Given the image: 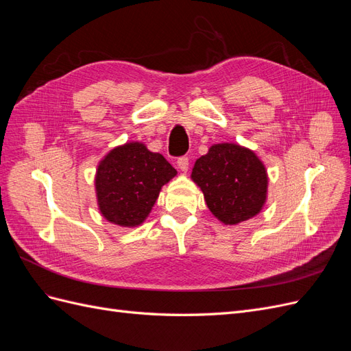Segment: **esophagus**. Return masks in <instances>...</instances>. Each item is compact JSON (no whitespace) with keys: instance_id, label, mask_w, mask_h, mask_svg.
<instances>
[{"instance_id":"obj_1","label":"esophagus","mask_w":351,"mask_h":351,"mask_svg":"<svg viewBox=\"0 0 351 351\" xmlns=\"http://www.w3.org/2000/svg\"><path fill=\"white\" fill-rule=\"evenodd\" d=\"M177 167L180 168V171L186 173L187 169H189V158H186V156L178 158V159H177Z\"/></svg>"}]
</instances>
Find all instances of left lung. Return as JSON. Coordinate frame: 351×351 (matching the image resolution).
Listing matches in <instances>:
<instances>
[{
  "instance_id": "8db88e82",
  "label": "left lung",
  "mask_w": 351,
  "mask_h": 351,
  "mask_svg": "<svg viewBox=\"0 0 351 351\" xmlns=\"http://www.w3.org/2000/svg\"><path fill=\"white\" fill-rule=\"evenodd\" d=\"M192 180L205 202L226 226L258 215L268 193V174L258 155L237 143H217L196 159Z\"/></svg>"
}]
</instances>
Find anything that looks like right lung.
Masks as SVG:
<instances>
[{
  "label": "right lung",
  "mask_w": 351,
  "mask_h": 351,
  "mask_svg": "<svg viewBox=\"0 0 351 351\" xmlns=\"http://www.w3.org/2000/svg\"><path fill=\"white\" fill-rule=\"evenodd\" d=\"M176 176V168L142 142L114 147L101 159L95 176L102 217L120 227L141 226L162 186Z\"/></svg>",
  "instance_id": "1"
}]
</instances>
